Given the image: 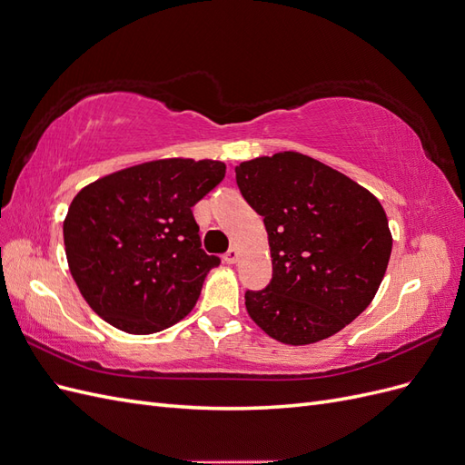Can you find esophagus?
Here are the masks:
<instances>
[{
    "label": "esophagus",
    "instance_id": "esophagus-1",
    "mask_svg": "<svg viewBox=\"0 0 465 465\" xmlns=\"http://www.w3.org/2000/svg\"><path fill=\"white\" fill-rule=\"evenodd\" d=\"M238 258H241V252H238L236 246H232V248L227 252V254H224V262H227V263H236Z\"/></svg>",
    "mask_w": 465,
    "mask_h": 465
}]
</instances>
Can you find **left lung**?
Segmentation results:
<instances>
[{
	"mask_svg": "<svg viewBox=\"0 0 465 465\" xmlns=\"http://www.w3.org/2000/svg\"><path fill=\"white\" fill-rule=\"evenodd\" d=\"M244 200L263 217L273 279L244 294L250 318L273 340H326L367 308L391 254L384 207L374 195L297 151L234 168Z\"/></svg>",
	"mask_w": 465,
	"mask_h": 465,
	"instance_id": "1",
	"label": "left lung"
}]
</instances>
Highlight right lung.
I'll return each mask as SVG.
<instances>
[{"label":"right lung","mask_w":465,"mask_h":465,"mask_svg":"<svg viewBox=\"0 0 465 465\" xmlns=\"http://www.w3.org/2000/svg\"><path fill=\"white\" fill-rule=\"evenodd\" d=\"M221 161L159 159L79 190L64 219L67 265L110 326L149 335L190 314L217 256H207L192 207L224 178Z\"/></svg>","instance_id":"1"}]
</instances>
